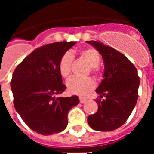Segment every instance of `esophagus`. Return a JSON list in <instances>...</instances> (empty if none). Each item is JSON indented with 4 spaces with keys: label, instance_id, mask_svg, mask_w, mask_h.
<instances>
[{
    "label": "esophagus",
    "instance_id": "esophagus-1",
    "mask_svg": "<svg viewBox=\"0 0 154 154\" xmlns=\"http://www.w3.org/2000/svg\"><path fill=\"white\" fill-rule=\"evenodd\" d=\"M79 101H80V103H85L87 101H88V100H87L86 99H84V98L80 97L79 98Z\"/></svg>",
    "mask_w": 154,
    "mask_h": 154
}]
</instances>
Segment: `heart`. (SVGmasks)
<instances>
[{"label":"heart","mask_w":154,"mask_h":154,"mask_svg":"<svg viewBox=\"0 0 154 154\" xmlns=\"http://www.w3.org/2000/svg\"><path fill=\"white\" fill-rule=\"evenodd\" d=\"M79 55L82 58L85 59V62L89 65V69L91 73L96 77L99 75V65L100 63V55L99 51L94 48H86L79 51ZM72 53L70 51H66L61 57L58 69L61 75L63 78H68L70 75L71 67L73 62ZM67 89L71 94L77 95L80 96H87L91 91L95 88V82L89 77L87 78H76L72 77L68 80Z\"/></svg>","instance_id":"b5f03b06"}]
</instances>
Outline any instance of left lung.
<instances>
[{
	"label": "left lung",
	"instance_id": "1",
	"mask_svg": "<svg viewBox=\"0 0 154 154\" xmlns=\"http://www.w3.org/2000/svg\"><path fill=\"white\" fill-rule=\"evenodd\" d=\"M102 55L104 62L103 79L96 93L98 111L88 116V123L97 131H112L127 120L138 99L140 78L137 69L124 55L96 41H86Z\"/></svg>",
	"mask_w": 154,
	"mask_h": 154
}]
</instances>
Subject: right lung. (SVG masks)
I'll return each mask as SVG.
<instances>
[{"instance_id": "obj_1", "label": "right lung", "mask_w": 154, "mask_h": 154, "mask_svg": "<svg viewBox=\"0 0 154 154\" xmlns=\"http://www.w3.org/2000/svg\"><path fill=\"white\" fill-rule=\"evenodd\" d=\"M76 44L59 42L42 46L19 64L12 75L14 106L31 130L42 135L63 131L69 111L79 103V97H59L66 89L58 65L61 57Z\"/></svg>"}]
</instances>
